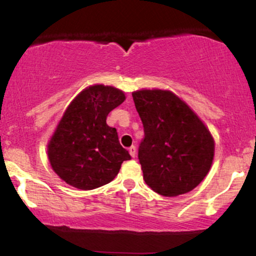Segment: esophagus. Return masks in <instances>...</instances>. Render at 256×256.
<instances>
[{
    "mask_svg": "<svg viewBox=\"0 0 256 256\" xmlns=\"http://www.w3.org/2000/svg\"><path fill=\"white\" fill-rule=\"evenodd\" d=\"M136 152H137V149H136V146H130V148H128V152H130V155L132 158L136 156Z\"/></svg>",
    "mask_w": 256,
    "mask_h": 256,
    "instance_id": "esophagus-1",
    "label": "esophagus"
}]
</instances>
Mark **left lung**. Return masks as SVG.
I'll return each instance as SVG.
<instances>
[{"instance_id": "obj_1", "label": "left lung", "mask_w": 256, "mask_h": 256, "mask_svg": "<svg viewBox=\"0 0 256 256\" xmlns=\"http://www.w3.org/2000/svg\"><path fill=\"white\" fill-rule=\"evenodd\" d=\"M132 98L144 128L138 160L146 185L168 198L192 192L212 166L210 130L171 91L138 90Z\"/></svg>"}]
</instances>
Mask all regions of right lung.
<instances>
[{"label":"right lung","mask_w":256,"mask_h":256,"mask_svg":"<svg viewBox=\"0 0 256 256\" xmlns=\"http://www.w3.org/2000/svg\"><path fill=\"white\" fill-rule=\"evenodd\" d=\"M124 101L122 90L96 84L70 104L48 143L50 165L64 182L77 189H96L113 180L122 161L130 160L116 128L106 122Z\"/></svg>","instance_id":"add662e5"}]
</instances>
